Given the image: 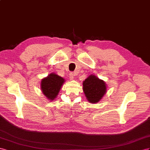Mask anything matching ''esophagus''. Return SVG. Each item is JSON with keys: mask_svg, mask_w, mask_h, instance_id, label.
<instances>
[{"mask_svg": "<svg viewBox=\"0 0 150 150\" xmlns=\"http://www.w3.org/2000/svg\"><path fill=\"white\" fill-rule=\"evenodd\" d=\"M75 76V72H71L69 74V77L70 80H74V76Z\"/></svg>", "mask_w": 150, "mask_h": 150, "instance_id": "34e87169", "label": "esophagus"}]
</instances>
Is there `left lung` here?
Returning <instances> with one entry per match:
<instances>
[{
    "label": "left lung",
    "mask_w": 150,
    "mask_h": 150,
    "mask_svg": "<svg viewBox=\"0 0 150 150\" xmlns=\"http://www.w3.org/2000/svg\"><path fill=\"white\" fill-rule=\"evenodd\" d=\"M83 90L87 100L91 103H96L105 93L106 85L104 81L90 75L83 82Z\"/></svg>",
    "instance_id": "left-lung-1"
}]
</instances>
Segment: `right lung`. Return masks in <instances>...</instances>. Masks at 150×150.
<instances>
[{"label":"right lung","instance_id":"1","mask_svg":"<svg viewBox=\"0 0 150 150\" xmlns=\"http://www.w3.org/2000/svg\"><path fill=\"white\" fill-rule=\"evenodd\" d=\"M64 79L56 74H51L41 81V90L44 95L51 100H54L64 82Z\"/></svg>","mask_w":150,"mask_h":150}]
</instances>
